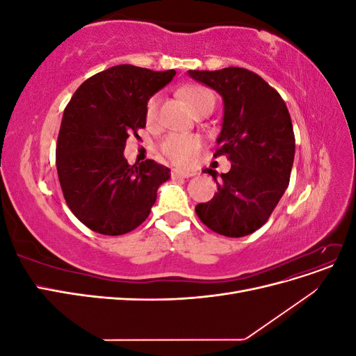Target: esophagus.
<instances>
[{
    "mask_svg": "<svg viewBox=\"0 0 356 356\" xmlns=\"http://www.w3.org/2000/svg\"><path fill=\"white\" fill-rule=\"evenodd\" d=\"M193 175H196L195 172H188V170H181V169H172L170 172V177L174 179H178V178H190Z\"/></svg>",
    "mask_w": 356,
    "mask_h": 356,
    "instance_id": "34e87169",
    "label": "esophagus"
}]
</instances>
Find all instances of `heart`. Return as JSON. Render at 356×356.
Instances as JSON below:
<instances>
[{
    "instance_id": "1",
    "label": "heart",
    "mask_w": 356,
    "mask_h": 356,
    "mask_svg": "<svg viewBox=\"0 0 356 356\" xmlns=\"http://www.w3.org/2000/svg\"><path fill=\"white\" fill-rule=\"evenodd\" d=\"M182 98L190 106V110L197 114L204 108H213L215 98L209 89L203 88V86H188V88L181 90ZM159 105H160V96L154 95L147 101L145 105V120L148 124H153L159 114ZM202 141L199 136L195 135H178L172 134L168 135L163 143L160 145L161 153L166 159H169L172 163L179 166H188L191 165L197 154L200 153Z\"/></svg>"
}]
</instances>
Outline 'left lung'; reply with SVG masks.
Wrapping results in <instances>:
<instances>
[{"label":"left lung","mask_w":356,"mask_h":356,"mask_svg":"<svg viewBox=\"0 0 356 356\" xmlns=\"http://www.w3.org/2000/svg\"><path fill=\"white\" fill-rule=\"evenodd\" d=\"M188 75L222 96V127L213 156L232 161L227 174L203 170L217 181L218 191L199 203L196 213L212 232L242 238L268 220L289 184L296 153L293 123L281 95L250 70H190Z\"/></svg>","instance_id":"obj_1"}]
</instances>
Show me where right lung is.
<instances>
[{
  "instance_id": "obj_1",
  "label": "right lung",
  "mask_w": 356,
  "mask_h": 356,
  "mask_svg": "<svg viewBox=\"0 0 356 356\" xmlns=\"http://www.w3.org/2000/svg\"><path fill=\"white\" fill-rule=\"evenodd\" d=\"M175 70L117 65L92 75L63 111L56 168L63 197L86 227L120 236L141 225L169 179V168L145 160L129 165V135L145 127V105Z\"/></svg>"
}]
</instances>
